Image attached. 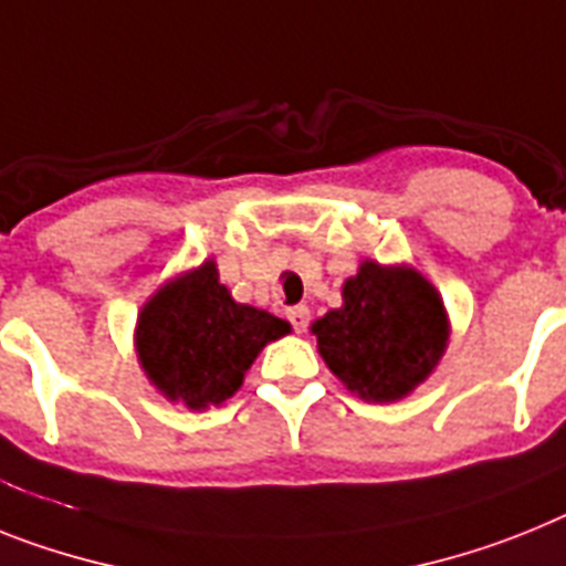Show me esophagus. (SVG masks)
<instances>
[{"label": "esophagus", "mask_w": 566, "mask_h": 566, "mask_svg": "<svg viewBox=\"0 0 566 566\" xmlns=\"http://www.w3.org/2000/svg\"><path fill=\"white\" fill-rule=\"evenodd\" d=\"M287 322H291L296 334H305L307 325H311V311H307L305 305L287 307Z\"/></svg>", "instance_id": "1"}]
</instances>
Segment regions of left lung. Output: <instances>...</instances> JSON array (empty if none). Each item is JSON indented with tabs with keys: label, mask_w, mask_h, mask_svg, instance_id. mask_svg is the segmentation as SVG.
<instances>
[{
	"label": "left lung",
	"mask_w": 566,
	"mask_h": 566,
	"mask_svg": "<svg viewBox=\"0 0 566 566\" xmlns=\"http://www.w3.org/2000/svg\"><path fill=\"white\" fill-rule=\"evenodd\" d=\"M345 305L325 313L313 334L327 368L365 400H400L443 356V302L420 273L363 261L342 291Z\"/></svg>",
	"instance_id": "8db88e82"
}]
</instances>
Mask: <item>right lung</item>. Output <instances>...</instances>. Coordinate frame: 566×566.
<instances>
[{"label": "right lung", "instance_id": "obj_1", "mask_svg": "<svg viewBox=\"0 0 566 566\" xmlns=\"http://www.w3.org/2000/svg\"><path fill=\"white\" fill-rule=\"evenodd\" d=\"M291 325L250 305H235L212 261L166 284L137 319V356L169 400L189 408L221 406L268 342Z\"/></svg>", "mask_w": 566, "mask_h": 566}]
</instances>
